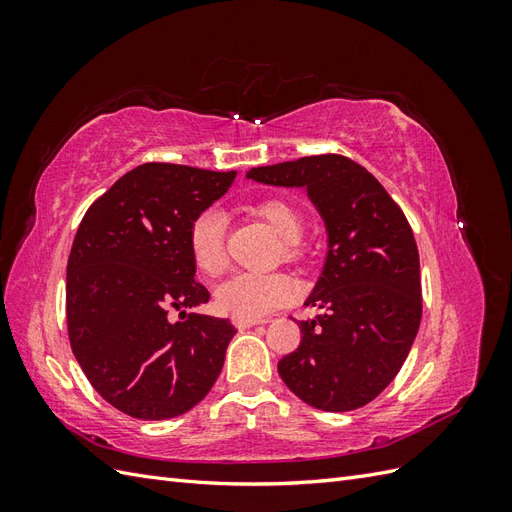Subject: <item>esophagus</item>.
I'll use <instances>...</instances> for the list:
<instances>
[{
	"label": "esophagus",
	"mask_w": 512,
	"mask_h": 512,
	"mask_svg": "<svg viewBox=\"0 0 512 512\" xmlns=\"http://www.w3.org/2000/svg\"><path fill=\"white\" fill-rule=\"evenodd\" d=\"M235 322V327L239 329V331H245V329H252V327H256V324H265L267 320H247V318H235L232 320Z\"/></svg>",
	"instance_id": "1"
}]
</instances>
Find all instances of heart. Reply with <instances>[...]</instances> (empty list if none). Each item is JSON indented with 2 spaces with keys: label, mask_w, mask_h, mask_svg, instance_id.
I'll list each match as a JSON object with an SVG mask.
<instances>
[{
  "label": "heart",
  "mask_w": 512,
  "mask_h": 512,
  "mask_svg": "<svg viewBox=\"0 0 512 512\" xmlns=\"http://www.w3.org/2000/svg\"><path fill=\"white\" fill-rule=\"evenodd\" d=\"M254 213L282 239L284 258L297 256V241L303 235V215L284 198L262 200ZM188 250L194 267L207 275L218 277L228 267L226 256V218L218 209H207L196 215L188 232ZM294 297V286L284 275L241 273L230 277L215 290V303L224 314L235 318L258 320L286 305Z\"/></svg>",
  "instance_id": "heart-1"
}]
</instances>
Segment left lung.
Instances as JSON below:
<instances>
[{
	"label": "left lung",
	"instance_id": "left-lung-1",
	"mask_svg": "<svg viewBox=\"0 0 512 512\" xmlns=\"http://www.w3.org/2000/svg\"><path fill=\"white\" fill-rule=\"evenodd\" d=\"M247 179L305 188L327 228V258L297 322L299 348L277 363L288 389L324 412L376 399L404 365L421 324V262L412 228L380 181L350 158L258 166Z\"/></svg>",
	"mask_w": 512,
	"mask_h": 512
}]
</instances>
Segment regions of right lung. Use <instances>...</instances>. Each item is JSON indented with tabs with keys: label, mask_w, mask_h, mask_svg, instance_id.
Returning <instances> with one entry per match:
<instances>
[{
	"label": "right lung",
	"mask_w": 512,
	"mask_h": 512,
	"mask_svg": "<svg viewBox=\"0 0 512 512\" xmlns=\"http://www.w3.org/2000/svg\"><path fill=\"white\" fill-rule=\"evenodd\" d=\"M235 170L149 162L85 213L66 269L72 352L91 386L123 414L162 421L192 410L218 380L235 327L188 314L209 301L194 280L188 232ZM170 308L182 322L170 323Z\"/></svg>",
	"instance_id": "obj_1"
}]
</instances>
